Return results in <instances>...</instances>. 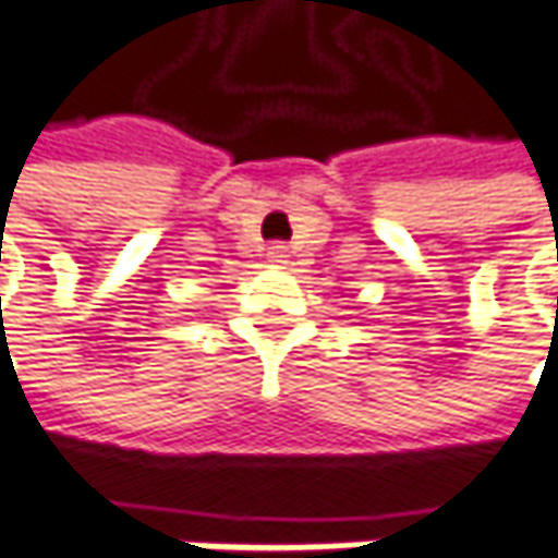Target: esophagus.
I'll return each instance as SVG.
<instances>
[{"instance_id":"34e87169","label":"esophagus","mask_w":558,"mask_h":558,"mask_svg":"<svg viewBox=\"0 0 558 558\" xmlns=\"http://www.w3.org/2000/svg\"><path fill=\"white\" fill-rule=\"evenodd\" d=\"M268 262L287 265V246H283V243H271V246H268Z\"/></svg>"}]
</instances>
